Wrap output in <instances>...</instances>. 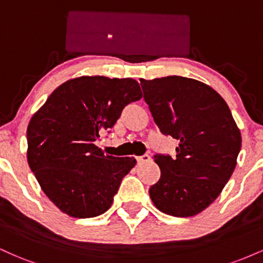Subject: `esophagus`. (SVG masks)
Masks as SVG:
<instances>
[{
  "label": "esophagus",
  "instance_id": "1",
  "mask_svg": "<svg viewBox=\"0 0 263 263\" xmlns=\"http://www.w3.org/2000/svg\"><path fill=\"white\" fill-rule=\"evenodd\" d=\"M149 161H151V157H149L148 155H143V156L137 157V164H138V165L143 164V163L149 162Z\"/></svg>",
  "mask_w": 263,
  "mask_h": 263
}]
</instances>
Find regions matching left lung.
<instances>
[{"label": "left lung", "mask_w": 263, "mask_h": 263, "mask_svg": "<svg viewBox=\"0 0 263 263\" xmlns=\"http://www.w3.org/2000/svg\"><path fill=\"white\" fill-rule=\"evenodd\" d=\"M144 101L163 135L179 141L177 156L156 155L161 178L153 204L177 218L194 216L219 197L236 167L241 134L213 87L183 77L141 79Z\"/></svg>", "instance_id": "1"}]
</instances>
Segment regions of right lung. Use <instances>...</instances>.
Segmentation results:
<instances>
[{
  "label": "right lung",
  "instance_id": "right-lung-1",
  "mask_svg": "<svg viewBox=\"0 0 263 263\" xmlns=\"http://www.w3.org/2000/svg\"><path fill=\"white\" fill-rule=\"evenodd\" d=\"M142 98L134 79L81 77L62 84L33 115L27 128V161L44 194L73 218L110 209L134 157L105 156L95 146L123 107Z\"/></svg>",
  "mask_w": 263,
  "mask_h": 263
}]
</instances>
